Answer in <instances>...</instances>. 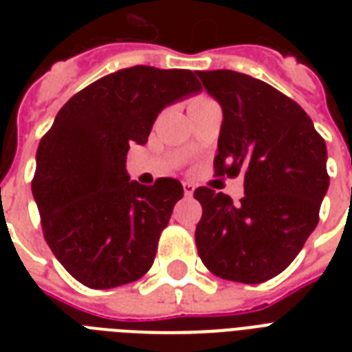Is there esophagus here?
Instances as JSON below:
<instances>
[{
  "instance_id": "1",
  "label": "esophagus",
  "mask_w": 352,
  "mask_h": 352,
  "mask_svg": "<svg viewBox=\"0 0 352 352\" xmlns=\"http://www.w3.org/2000/svg\"><path fill=\"white\" fill-rule=\"evenodd\" d=\"M182 188H184V195H186V197H190L193 193V190H195V186H193L192 182H182Z\"/></svg>"
}]
</instances>
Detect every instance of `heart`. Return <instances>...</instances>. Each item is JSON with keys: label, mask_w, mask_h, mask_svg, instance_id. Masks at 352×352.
I'll return each mask as SVG.
<instances>
[{"label": "heart", "mask_w": 352, "mask_h": 352, "mask_svg": "<svg viewBox=\"0 0 352 352\" xmlns=\"http://www.w3.org/2000/svg\"><path fill=\"white\" fill-rule=\"evenodd\" d=\"M204 102H210L208 96H197V98H193V100L190 102V107L199 106V104H204Z\"/></svg>", "instance_id": "heart-1"}]
</instances>
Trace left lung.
<instances>
[{
  "instance_id": "left-lung-1",
  "label": "left lung",
  "mask_w": 352,
  "mask_h": 352,
  "mask_svg": "<svg viewBox=\"0 0 352 352\" xmlns=\"http://www.w3.org/2000/svg\"><path fill=\"white\" fill-rule=\"evenodd\" d=\"M223 107L215 175H245V197L197 188L195 245L217 278L263 283L294 261L320 221L329 188L327 146L292 98L235 71H199Z\"/></svg>"
}]
</instances>
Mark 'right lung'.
Masks as SVG:
<instances>
[{
  "label": "right lung",
  "instance_id": "right-lung-1",
  "mask_svg": "<svg viewBox=\"0 0 352 352\" xmlns=\"http://www.w3.org/2000/svg\"><path fill=\"white\" fill-rule=\"evenodd\" d=\"M201 91L186 69H120L96 80L58 111L36 151L32 195L47 245L89 289L137 281L153 265L159 237L182 197L164 177L129 181V144H146L166 106Z\"/></svg>",
  "mask_w": 352,
  "mask_h": 352
}]
</instances>
